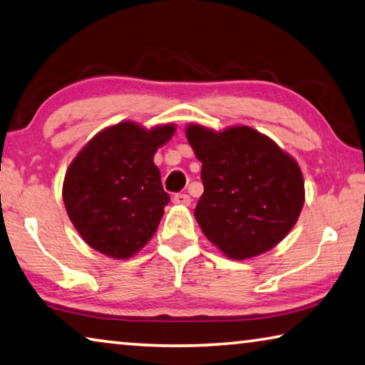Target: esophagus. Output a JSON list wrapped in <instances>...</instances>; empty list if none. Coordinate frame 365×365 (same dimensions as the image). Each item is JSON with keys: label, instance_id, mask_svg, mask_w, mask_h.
I'll list each match as a JSON object with an SVG mask.
<instances>
[{"label": "esophagus", "instance_id": "obj_1", "mask_svg": "<svg viewBox=\"0 0 365 365\" xmlns=\"http://www.w3.org/2000/svg\"><path fill=\"white\" fill-rule=\"evenodd\" d=\"M173 202H175L176 205H189L190 204V197L187 194H176L173 197Z\"/></svg>", "mask_w": 365, "mask_h": 365}]
</instances>
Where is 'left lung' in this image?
Segmentation results:
<instances>
[{"mask_svg":"<svg viewBox=\"0 0 365 365\" xmlns=\"http://www.w3.org/2000/svg\"><path fill=\"white\" fill-rule=\"evenodd\" d=\"M186 137L202 163L204 194L194 215L208 241L232 260L252 259L283 241L306 197L297 161L249 126L217 133L192 123Z\"/></svg>","mask_w":365,"mask_h":365,"instance_id":"1","label":"left lung"}]
</instances>
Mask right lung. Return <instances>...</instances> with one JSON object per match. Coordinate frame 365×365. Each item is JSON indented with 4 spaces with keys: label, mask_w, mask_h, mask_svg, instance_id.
Returning a JSON list of instances; mask_svg holds the SVG:
<instances>
[{
    "label": "right lung",
    "mask_w": 365,
    "mask_h": 365,
    "mask_svg": "<svg viewBox=\"0 0 365 365\" xmlns=\"http://www.w3.org/2000/svg\"><path fill=\"white\" fill-rule=\"evenodd\" d=\"M175 124L145 129L121 121L93 135L63 182L66 212L92 249L126 260L150 241L168 205L153 155Z\"/></svg>",
    "instance_id": "right-lung-1"
}]
</instances>
